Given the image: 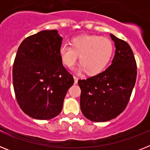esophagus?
<instances>
[{
    "label": "esophagus",
    "mask_w": 150,
    "mask_h": 150,
    "mask_svg": "<svg viewBox=\"0 0 150 150\" xmlns=\"http://www.w3.org/2000/svg\"><path fill=\"white\" fill-rule=\"evenodd\" d=\"M74 83H75V84H76L78 82V77H76V76H74Z\"/></svg>",
    "instance_id": "obj_1"
}]
</instances>
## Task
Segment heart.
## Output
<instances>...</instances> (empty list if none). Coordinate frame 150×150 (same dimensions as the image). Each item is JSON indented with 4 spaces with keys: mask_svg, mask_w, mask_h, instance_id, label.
I'll use <instances>...</instances> for the list:
<instances>
[{
    "mask_svg": "<svg viewBox=\"0 0 150 150\" xmlns=\"http://www.w3.org/2000/svg\"><path fill=\"white\" fill-rule=\"evenodd\" d=\"M114 46L112 40L98 35H85L74 38L71 45L63 43L59 49L62 62L66 67L75 64L79 55V70L88 75L104 71L112 58Z\"/></svg>",
    "mask_w": 150,
    "mask_h": 150,
    "instance_id": "1",
    "label": "heart"
}]
</instances>
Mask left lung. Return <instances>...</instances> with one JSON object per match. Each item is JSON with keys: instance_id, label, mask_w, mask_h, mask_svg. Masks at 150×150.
<instances>
[{"instance_id": "1", "label": "left lung", "mask_w": 150, "mask_h": 150, "mask_svg": "<svg viewBox=\"0 0 150 150\" xmlns=\"http://www.w3.org/2000/svg\"><path fill=\"white\" fill-rule=\"evenodd\" d=\"M116 46L112 64L105 71L86 79H79L80 108L91 121L112 120L128 105L137 78V63L129 45L110 34Z\"/></svg>"}]
</instances>
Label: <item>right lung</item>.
<instances>
[{
  "mask_svg": "<svg viewBox=\"0 0 150 150\" xmlns=\"http://www.w3.org/2000/svg\"><path fill=\"white\" fill-rule=\"evenodd\" d=\"M62 38L56 30H42L20 44L13 67V83L18 105L36 120L59 114L73 76L59 54Z\"/></svg>",
  "mask_w": 150,
  "mask_h": 150,
  "instance_id": "right-lung-1",
  "label": "right lung"
}]
</instances>
